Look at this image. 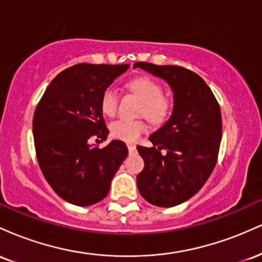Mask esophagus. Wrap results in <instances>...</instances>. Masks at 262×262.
<instances>
[{
  "label": "esophagus",
  "mask_w": 262,
  "mask_h": 262,
  "mask_svg": "<svg viewBox=\"0 0 262 262\" xmlns=\"http://www.w3.org/2000/svg\"><path fill=\"white\" fill-rule=\"evenodd\" d=\"M127 146H128L129 152H134L135 151V145H134V144H127Z\"/></svg>",
  "instance_id": "1"
}]
</instances>
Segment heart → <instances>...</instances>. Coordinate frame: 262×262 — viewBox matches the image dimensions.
<instances>
[{
	"label": "heart",
	"instance_id": "heart-1",
	"mask_svg": "<svg viewBox=\"0 0 262 262\" xmlns=\"http://www.w3.org/2000/svg\"><path fill=\"white\" fill-rule=\"evenodd\" d=\"M128 89L143 100L140 114L148 117L151 122L160 123L170 113L171 103L164 96V90L160 83L149 77H138L130 81ZM118 95L113 89L108 87L102 93L101 110L106 116L113 117L118 110ZM146 130V124L143 121L118 119L111 124V135L116 139L124 141H135Z\"/></svg>",
	"mask_w": 262,
	"mask_h": 262
}]
</instances>
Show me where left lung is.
I'll return each mask as SVG.
<instances>
[{
  "label": "left lung",
  "mask_w": 262,
  "mask_h": 262,
  "mask_svg": "<svg viewBox=\"0 0 262 262\" xmlns=\"http://www.w3.org/2000/svg\"><path fill=\"white\" fill-rule=\"evenodd\" d=\"M169 83L173 110L169 121L150 135L151 148L137 146L144 170L137 176L141 197L158 207L181 204L197 193L217 164L222 114L201 76L182 66L135 62Z\"/></svg>",
  "instance_id": "1"
}]
</instances>
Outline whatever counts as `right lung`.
I'll use <instances>...</instances> for the list:
<instances>
[{"label":"right lung","mask_w":262,"mask_h":262,"mask_svg":"<svg viewBox=\"0 0 262 262\" xmlns=\"http://www.w3.org/2000/svg\"><path fill=\"white\" fill-rule=\"evenodd\" d=\"M128 69V64L71 66L50 82L35 108L33 135L39 166L66 202L86 207L103 200L127 158V145L121 140L100 149L89 139H107L102 93Z\"/></svg>","instance_id":"right-lung-1"}]
</instances>
